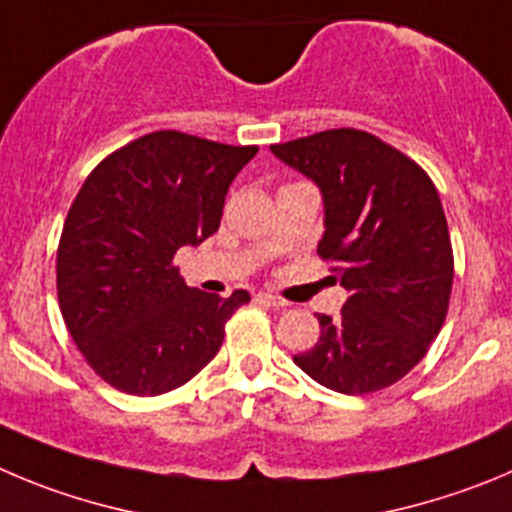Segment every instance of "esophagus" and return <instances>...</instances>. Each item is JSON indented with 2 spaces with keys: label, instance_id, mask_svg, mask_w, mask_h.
Instances as JSON below:
<instances>
[{
  "label": "esophagus",
  "instance_id": "1",
  "mask_svg": "<svg viewBox=\"0 0 512 512\" xmlns=\"http://www.w3.org/2000/svg\"><path fill=\"white\" fill-rule=\"evenodd\" d=\"M257 298H260L262 300V303H267V305H270V308H288V300H283V298H278V295H272V293H260V295H257Z\"/></svg>",
  "mask_w": 512,
  "mask_h": 512
}]
</instances>
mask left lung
Masks as SVG:
<instances>
[{"mask_svg": "<svg viewBox=\"0 0 512 512\" xmlns=\"http://www.w3.org/2000/svg\"><path fill=\"white\" fill-rule=\"evenodd\" d=\"M270 151L323 197L318 255L348 290L341 315L293 356L338 394H371L407 376L437 338L455 278L450 232L432 179L389 143L356 128L275 143Z\"/></svg>", "mask_w": 512, "mask_h": 512, "instance_id": "1", "label": "left lung"}]
</instances>
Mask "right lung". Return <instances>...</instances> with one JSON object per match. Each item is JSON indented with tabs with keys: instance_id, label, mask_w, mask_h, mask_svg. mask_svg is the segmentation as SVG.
<instances>
[{
	"instance_id": "obj_1",
	"label": "right lung",
	"mask_w": 512,
	"mask_h": 512,
	"mask_svg": "<svg viewBox=\"0 0 512 512\" xmlns=\"http://www.w3.org/2000/svg\"><path fill=\"white\" fill-rule=\"evenodd\" d=\"M255 154L257 146L156 131L85 179L57 247V300L100 379L156 396L217 356L224 323L250 293L189 288L174 255L217 232L229 184Z\"/></svg>"
}]
</instances>
